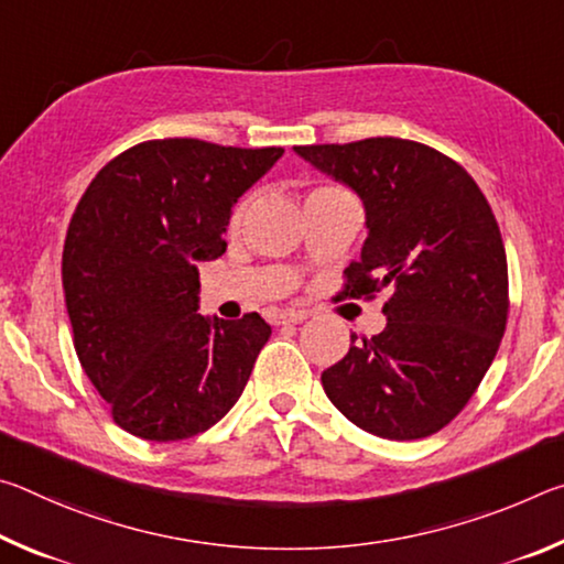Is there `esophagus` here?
<instances>
[{"label":"esophagus","mask_w":564,"mask_h":564,"mask_svg":"<svg viewBox=\"0 0 564 564\" xmlns=\"http://www.w3.org/2000/svg\"><path fill=\"white\" fill-rule=\"evenodd\" d=\"M308 316H311L308 311L285 308V311H275L273 313V323H275V326H291V323H303Z\"/></svg>","instance_id":"34e87169"}]
</instances>
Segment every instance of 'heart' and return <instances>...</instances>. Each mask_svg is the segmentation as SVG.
Returning <instances> with one entry per match:
<instances>
[{
  "label": "heart",
  "instance_id": "heart-1",
  "mask_svg": "<svg viewBox=\"0 0 564 564\" xmlns=\"http://www.w3.org/2000/svg\"><path fill=\"white\" fill-rule=\"evenodd\" d=\"M241 214H243V208H238L236 216H234V221H238V218H241Z\"/></svg>",
  "mask_w": 564,
  "mask_h": 564
}]
</instances>
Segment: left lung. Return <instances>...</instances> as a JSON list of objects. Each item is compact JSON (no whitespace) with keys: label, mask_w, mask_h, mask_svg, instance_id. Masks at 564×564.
I'll return each mask as SVG.
<instances>
[{"label":"left lung","mask_w":564,"mask_h":564,"mask_svg":"<svg viewBox=\"0 0 564 564\" xmlns=\"http://www.w3.org/2000/svg\"><path fill=\"white\" fill-rule=\"evenodd\" d=\"M352 188L368 238L343 295L390 289L386 328L323 370L330 403L388 441H417L460 413L488 373L508 323V256L473 176L425 144L395 137L293 147Z\"/></svg>","instance_id":"left-lung-1"}]
</instances>
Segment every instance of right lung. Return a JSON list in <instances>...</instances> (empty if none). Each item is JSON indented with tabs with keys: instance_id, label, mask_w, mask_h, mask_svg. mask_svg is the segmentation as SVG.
I'll return each instance as SVG.
<instances>
[{
	"instance_id": "1",
	"label": "right lung",
	"mask_w": 564,
	"mask_h": 564,
	"mask_svg": "<svg viewBox=\"0 0 564 564\" xmlns=\"http://www.w3.org/2000/svg\"><path fill=\"white\" fill-rule=\"evenodd\" d=\"M281 156L156 139L84 191L64 241V299L84 373L127 433L184 441L241 398L271 326L259 313L202 316L198 263L226 251L236 202Z\"/></svg>"
}]
</instances>
